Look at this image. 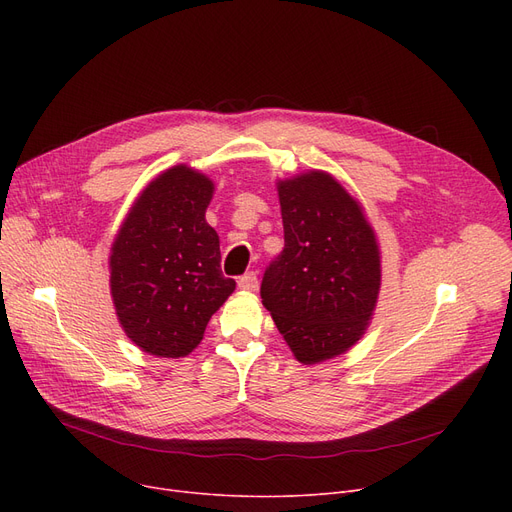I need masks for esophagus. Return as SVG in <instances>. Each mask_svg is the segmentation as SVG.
Returning a JSON list of instances; mask_svg holds the SVG:
<instances>
[{
    "label": "esophagus",
    "instance_id": "34e87169",
    "mask_svg": "<svg viewBox=\"0 0 512 512\" xmlns=\"http://www.w3.org/2000/svg\"><path fill=\"white\" fill-rule=\"evenodd\" d=\"M238 288L240 290H247V292H255L259 288V280L255 272H247L245 276L238 278Z\"/></svg>",
    "mask_w": 512,
    "mask_h": 512
}]
</instances>
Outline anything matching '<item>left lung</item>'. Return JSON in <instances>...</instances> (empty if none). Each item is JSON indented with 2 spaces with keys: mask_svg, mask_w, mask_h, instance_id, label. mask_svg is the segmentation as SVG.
Returning a JSON list of instances; mask_svg holds the SVG:
<instances>
[{
  "mask_svg": "<svg viewBox=\"0 0 512 512\" xmlns=\"http://www.w3.org/2000/svg\"><path fill=\"white\" fill-rule=\"evenodd\" d=\"M284 249L261 282L263 307L290 351L313 365L365 334L382 284L380 249L363 207L328 172L278 182Z\"/></svg>",
  "mask_w": 512,
  "mask_h": 512,
  "instance_id": "obj_1",
  "label": "left lung"
}]
</instances>
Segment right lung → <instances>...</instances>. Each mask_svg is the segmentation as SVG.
Segmentation results:
<instances>
[{"instance_id": "obj_1", "label": "right lung", "mask_w": 512, "mask_h": 512, "mask_svg": "<svg viewBox=\"0 0 512 512\" xmlns=\"http://www.w3.org/2000/svg\"><path fill=\"white\" fill-rule=\"evenodd\" d=\"M213 182L184 164L161 172L130 207L110 255V288L126 336L155 357H186L236 288L220 270L205 211Z\"/></svg>"}]
</instances>
